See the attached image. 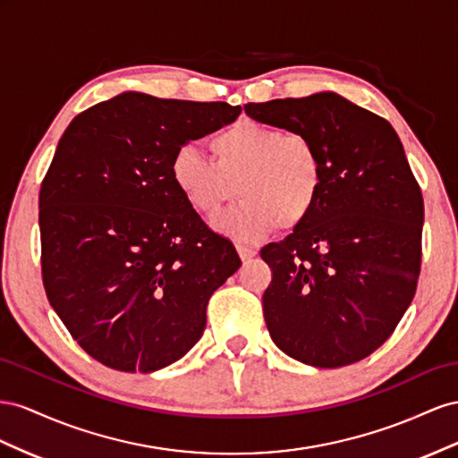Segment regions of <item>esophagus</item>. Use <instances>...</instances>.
Returning <instances> with one entry per match:
<instances>
[{
  "instance_id": "obj_1",
  "label": "esophagus",
  "mask_w": 458,
  "mask_h": 458,
  "mask_svg": "<svg viewBox=\"0 0 458 458\" xmlns=\"http://www.w3.org/2000/svg\"><path fill=\"white\" fill-rule=\"evenodd\" d=\"M236 250H238V253H240L242 260L253 259V257L257 255V250H255V247H251V245H243V243H238V245H236Z\"/></svg>"
}]
</instances>
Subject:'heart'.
Returning a JSON list of instances; mask_svg holds the SVG:
<instances>
[{
	"instance_id": "1",
	"label": "heart",
	"mask_w": 458,
	"mask_h": 458,
	"mask_svg": "<svg viewBox=\"0 0 458 458\" xmlns=\"http://www.w3.org/2000/svg\"><path fill=\"white\" fill-rule=\"evenodd\" d=\"M208 146L213 161L193 146H182L173 155L171 178L186 203L207 218L240 195L243 201L216 222L220 230L257 240L278 225L284 230L301 226L315 211L324 166L305 134L242 119L222 128Z\"/></svg>"
}]
</instances>
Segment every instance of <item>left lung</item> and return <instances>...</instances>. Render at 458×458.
Instances as JSON below:
<instances>
[{
  "mask_svg": "<svg viewBox=\"0 0 458 458\" xmlns=\"http://www.w3.org/2000/svg\"><path fill=\"white\" fill-rule=\"evenodd\" d=\"M243 109L310 138L324 166L312 215L260 250L272 342L317 369L359 362L394 334L420 274L424 199L403 143L386 119L334 91Z\"/></svg>",
  "mask_w": 458,
  "mask_h": 458,
  "instance_id": "8db88e82",
  "label": "left lung"
}]
</instances>
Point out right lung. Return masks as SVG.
Listing matches in <instances>:
<instances>
[{
    "instance_id": "obj_1",
    "label": "right lung",
    "mask_w": 458,
    "mask_h": 458,
    "mask_svg": "<svg viewBox=\"0 0 458 458\" xmlns=\"http://www.w3.org/2000/svg\"><path fill=\"white\" fill-rule=\"evenodd\" d=\"M240 113L124 91L61 136L40 188L42 280L74 342L106 367L153 372L184 357L208 299L240 268L171 178L182 146Z\"/></svg>"
}]
</instances>
